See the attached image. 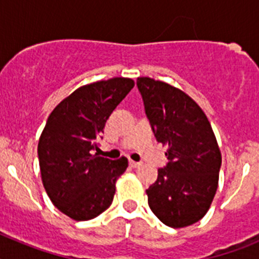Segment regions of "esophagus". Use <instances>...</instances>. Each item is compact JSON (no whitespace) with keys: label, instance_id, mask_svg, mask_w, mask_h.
I'll return each instance as SVG.
<instances>
[{"label":"esophagus","instance_id":"34e87169","mask_svg":"<svg viewBox=\"0 0 259 259\" xmlns=\"http://www.w3.org/2000/svg\"><path fill=\"white\" fill-rule=\"evenodd\" d=\"M141 162H135V161H130V166L134 167V168H137V167H140L141 166Z\"/></svg>","mask_w":259,"mask_h":259}]
</instances>
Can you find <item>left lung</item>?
Instances as JSON below:
<instances>
[{
  "instance_id": "1",
  "label": "left lung",
  "mask_w": 259,
  "mask_h": 259,
  "mask_svg": "<svg viewBox=\"0 0 259 259\" xmlns=\"http://www.w3.org/2000/svg\"><path fill=\"white\" fill-rule=\"evenodd\" d=\"M146 118L168 159L146 189L148 203L168 227L191 226L206 214L218 188L222 155L201 107L170 84L137 77Z\"/></svg>"
}]
</instances>
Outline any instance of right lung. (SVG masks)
Wrapping results in <instances>:
<instances>
[{"mask_svg":"<svg viewBox=\"0 0 259 259\" xmlns=\"http://www.w3.org/2000/svg\"><path fill=\"white\" fill-rule=\"evenodd\" d=\"M134 85L113 77L80 87L48 118L37 146L41 179L53 205L71 219H93L113 202L128 159L111 161L95 150L110 114Z\"/></svg>","mask_w":259,"mask_h":259,"instance_id":"add662e5","label":"right lung"}]
</instances>
